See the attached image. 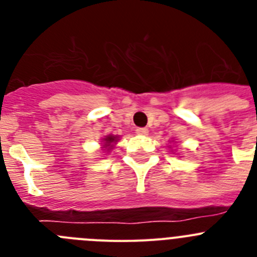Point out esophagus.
Returning a JSON list of instances; mask_svg holds the SVG:
<instances>
[{
  "mask_svg": "<svg viewBox=\"0 0 257 257\" xmlns=\"http://www.w3.org/2000/svg\"><path fill=\"white\" fill-rule=\"evenodd\" d=\"M136 134L138 135H148L149 131L147 127H139V128H136Z\"/></svg>",
  "mask_w": 257,
  "mask_h": 257,
  "instance_id": "obj_1",
  "label": "esophagus"
}]
</instances>
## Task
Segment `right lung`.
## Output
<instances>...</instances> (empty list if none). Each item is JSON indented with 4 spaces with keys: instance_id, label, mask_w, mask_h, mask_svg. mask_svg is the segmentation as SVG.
Segmentation results:
<instances>
[{
    "instance_id": "add662e5",
    "label": "right lung",
    "mask_w": 257,
    "mask_h": 257,
    "mask_svg": "<svg viewBox=\"0 0 257 257\" xmlns=\"http://www.w3.org/2000/svg\"><path fill=\"white\" fill-rule=\"evenodd\" d=\"M104 148H108V149H112L113 147V143L117 142V136H113V135H109L106 136L105 139H104Z\"/></svg>"
}]
</instances>
